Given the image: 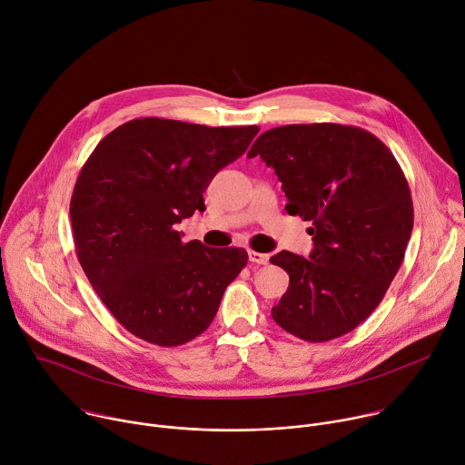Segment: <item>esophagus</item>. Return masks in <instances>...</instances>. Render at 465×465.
Wrapping results in <instances>:
<instances>
[{
  "instance_id": "34e87169",
  "label": "esophagus",
  "mask_w": 465,
  "mask_h": 465,
  "mask_svg": "<svg viewBox=\"0 0 465 465\" xmlns=\"http://www.w3.org/2000/svg\"><path fill=\"white\" fill-rule=\"evenodd\" d=\"M248 259H250L252 262H257V264H267L269 259H271V255H269V253H261V252L250 250V252H248Z\"/></svg>"
}]
</instances>
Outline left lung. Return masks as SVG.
Masks as SVG:
<instances>
[{
	"label": "left lung",
	"instance_id": "obj_1",
	"mask_svg": "<svg viewBox=\"0 0 465 465\" xmlns=\"http://www.w3.org/2000/svg\"><path fill=\"white\" fill-rule=\"evenodd\" d=\"M274 169L289 215L311 221L307 257H271L289 274L272 307L287 333L325 342L362 323L400 271L414 226L409 182L371 132L337 123L276 126L255 140L248 158Z\"/></svg>",
	"mask_w": 465,
	"mask_h": 465
}]
</instances>
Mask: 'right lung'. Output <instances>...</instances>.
Listing matches in <instances>:
<instances>
[{
    "mask_svg": "<svg viewBox=\"0 0 465 465\" xmlns=\"http://www.w3.org/2000/svg\"><path fill=\"white\" fill-rule=\"evenodd\" d=\"M257 132L140 117L112 130L83 165L70 203L77 257L132 335L173 348L213 322L248 253L183 242L174 226L206 210V187Z\"/></svg>",
    "mask_w": 465,
    "mask_h": 465,
    "instance_id": "right-lung-1",
    "label": "right lung"
}]
</instances>
